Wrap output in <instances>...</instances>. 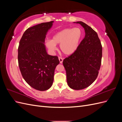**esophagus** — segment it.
I'll use <instances>...</instances> for the list:
<instances>
[{
    "instance_id": "34e87169",
    "label": "esophagus",
    "mask_w": 122,
    "mask_h": 122,
    "mask_svg": "<svg viewBox=\"0 0 122 122\" xmlns=\"http://www.w3.org/2000/svg\"><path fill=\"white\" fill-rule=\"evenodd\" d=\"M58 60L60 61V64H62V61H63V59H62V58H61V57H58Z\"/></svg>"
}]
</instances>
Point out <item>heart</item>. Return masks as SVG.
<instances>
[{
	"mask_svg": "<svg viewBox=\"0 0 122 122\" xmlns=\"http://www.w3.org/2000/svg\"><path fill=\"white\" fill-rule=\"evenodd\" d=\"M82 36V31L78 27L68 28L56 33L52 40L46 42L47 47L51 51L56 49V45L60 44V49L66 55H71L76 50Z\"/></svg>",
	"mask_w": 122,
	"mask_h": 122,
	"instance_id": "1",
	"label": "heart"
}]
</instances>
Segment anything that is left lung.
<instances>
[{"instance_id":"obj_1","label":"left lung","mask_w":122,"mask_h":122,"mask_svg":"<svg viewBox=\"0 0 122 122\" xmlns=\"http://www.w3.org/2000/svg\"><path fill=\"white\" fill-rule=\"evenodd\" d=\"M86 35L76 50L63 61L69 86L75 90L89 86L96 79L101 65L102 47L98 34L81 21Z\"/></svg>"}]
</instances>
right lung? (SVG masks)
<instances>
[{
    "instance_id": "1",
    "label": "right lung",
    "mask_w": 122,
    "mask_h": 122,
    "mask_svg": "<svg viewBox=\"0 0 122 122\" xmlns=\"http://www.w3.org/2000/svg\"><path fill=\"white\" fill-rule=\"evenodd\" d=\"M53 22L42 23L28 28L18 47V60L21 74L29 86L40 91L52 86L55 69L60 63L57 56L47 54L44 44L47 33Z\"/></svg>"
}]
</instances>
